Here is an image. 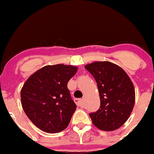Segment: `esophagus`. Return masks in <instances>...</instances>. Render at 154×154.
Returning a JSON list of instances; mask_svg holds the SVG:
<instances>
[{"instance_id":"obj_1","label":"esophagus","mask_w":154,"mask_h":154,"mask_svg":"<svg viewBox=\"0 0 154 154\" xmlns=\"http://www.w3.org/2000/svg\"><path fill=\"white\" fill-rule=\"evenodd\" d=\"M74 101H75L77 106H79V107L83 106V99L82 98H76V99H74Z\"/></svg>"}]
</instances>
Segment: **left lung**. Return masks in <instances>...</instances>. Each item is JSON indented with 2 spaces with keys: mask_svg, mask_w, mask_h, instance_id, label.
<instances>
[{
  "mask_svg": "<svg viewBox=\"0 0 154 154\" xmlns=\"http://www.w3.org/2000/svg\"><path fill=\"white\" fill-rule=\"evenodd\" d=\"M98 86L100 107L89 113L92 123L103 131H113L128 120L135 100L133 83L124 70L110 62H95L85 66Z\"/></svg>",
  "mask_w": 154,
  "mask_h": 154,
  "instance_id": "left-lung-1",
  "label": "left lung"
}]
</instances>
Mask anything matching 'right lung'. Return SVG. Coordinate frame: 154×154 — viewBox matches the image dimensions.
<instances>
[{"instance_id": "add662e5", "label": "right lung", "mask_w": 154, "mask_h": 154, "mask_svg": "<svg viewBox=\"0 0 154 154\" xmlns=\"http://www.w3.org/2000/svg\"><path fill=\"white\" fill-rule=\"evenodd\" d=\"M77 71L72 65H47L30 76L23 85L22 108L44 132L56 133L68 127L77 106L67 85Z\"/></svg>"}]
</instances>
